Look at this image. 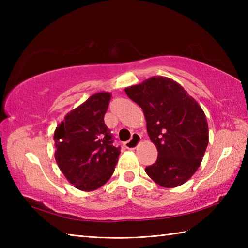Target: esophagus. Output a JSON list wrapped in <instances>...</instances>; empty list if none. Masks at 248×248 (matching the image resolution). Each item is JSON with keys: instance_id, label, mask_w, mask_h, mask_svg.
Returning <instances> with one entry per match:
<instances>
[{"instance_id": "esophagus-1", "label": "esophagus", "mask_w": 248, "mask_h": 248, "mask_svg": "<svg viewBox=\"0 0 248 248\" xmlns=\"http://www.w3.org/2000/svg\"><path fill=\"white\" fill-rule=\"evenodd\" d=\"M140 141H141L140 134L139 133H133L132 137H131V139H130L127 142H124V146L125 149H128V150H133V149L137 148L138 144L140 143Z\"/></svg>"}]
</instances>
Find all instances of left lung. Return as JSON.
<instances>
[{
	"label": "left lung",
	"mask_w": 248,
	"mask_h": 248,
	"mask_svg": "<svg viewBox=\"0 0 248 248\" xmlns=\"http://www.w3.org/2000/svg\"><path fill=\"white\" fill-rule=\"evenodd\" d=\"M144 112L157 159L145 171L155 183L177 187L198 170L209 142L207 118L183 86L167 78L154 77L124 90Z\"/></svg>",
	"instance_id": "8db88e82"
}]
</instances>
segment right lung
<instances>
[{"mask_svg": "<svg viewBox=\"0 0 248 248\" xmlns=\"http://www.w3.org/2000/svg\"><path fill=\"white\" fill-rule=\"evenodd\" d=\"M111 95H92L70 111L54 131V157L66 179L79 190L102 187L111 177L120 146L114 145L110 130L104 123Z\"/></svg>", "mask_w": 248, "mask_h": 248, "instance_id": "add662e5", "label": "right lung"}]
</instances>
